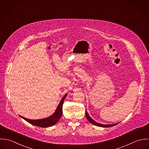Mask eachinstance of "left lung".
I'll return each mask as SVG.
<instances>
[{"label": "left lung", "mask_w": 149, "mask_h": 149, "mask_svg": "<svg viewBox=\"0 0 149 149\" xmlns=\"http://www.w3.org/2000/svg\"><path fill=\"white\" fill-rule=\"evenodd\" d=\"M86 117L87 118V120L89 121V122H90L91 123H92L94 125H95L97 126H98V127H112V126H114L116 125H117L118 123H116V124H110V125H104V124H100L98 123L97 122H96L95 121H94L93 119H92L88 115V113L87 112V110L86 111Z\"/></svg>", "instance_id": "obj_1"}]
</instances>
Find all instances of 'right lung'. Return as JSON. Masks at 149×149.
Returning <instances> with one entry per match:
<instances>
[{
	"mask_svg": "<svg viewBox=\"0 0 149 149\" xmlns=\"http://www.w3.org/2000/svg\"><path fill=\"white\" fill-rule=\"evenodd\" d=\"M66 95L67 94H66L62 98V99H61L55 113L49 117H47L44 119H41V120H30V119H27L22 116L21 117L22 118H24L25 120L29 123L30 124L35 126H38L42 128H47V127H51L54 125L55 124H56L60 120L62 114V104L63 103L64 100L66 97Z\"/></svg>",
	"mask_w": 149,
	"mask_h": 149,
	"instance_id": "add662e5",
	"label": "right lung"
}]
</instances>
